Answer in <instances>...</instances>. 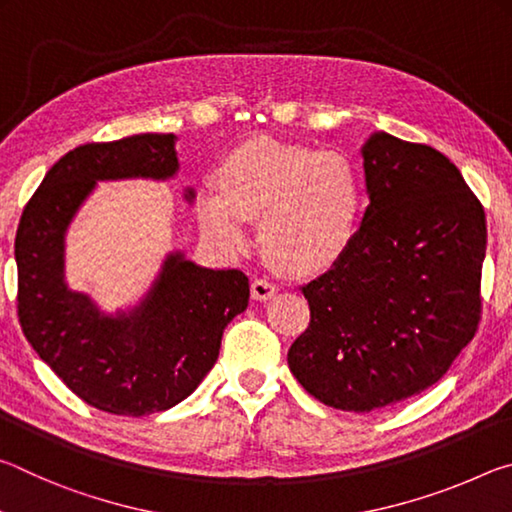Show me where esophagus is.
I'll return each mask as SVG.
<instances>
[{"mask_svg": "<svg viewBox=\"0 0 512 512\" xmlns=\"http://www.w3.org/2000/svg\"><path fill=\"white\" fill-rule=\"evenodd\" d=\"M275 293H277L275 284L266 282V280H253V284H250V296H253V300H257V302L271 300Z\"/></svg>", "mask_w": 512, "mask_h": 512, "instance_id": "esophagus-1", "label": "esophagus"}]
</instances>
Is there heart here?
Segmentation results:
<instances>
[{"mask_svg": "<svg viewBox=\"0 0 512 512\" xmlns=\"http://www.w3.org/2000/svg\"><path fill=\"white\" fill-rule=\"evenodd\" d=\"M196 214L212 244L239 253L248 221L259 219V248L275 271L325 273L348 253L361 216V183L341 153L253 140L237 146L205 185Z\"/></svg>", "mask_w": 512, "mask_h": 512, "instance_id": "1", "label": "heart"}]
</instances>
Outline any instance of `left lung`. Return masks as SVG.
<instances>
[{"label":"left lung","mask_w":512,"mask_h":512,"mask_svg":"<svg viewBox=\"0 0 512 512\" xmlns=\"http://www.w3.org/2000/svg\"><path fill=\"white\" fill-rule=\"evenodd\" d=\"M370 205L352 246L302 287L309 327L289 368L318 402L386 409L436 384L481 320L485 212L461 171L427 144H363Z\"/></svg>","instance_id":"left-lung-1"}]
</instances>
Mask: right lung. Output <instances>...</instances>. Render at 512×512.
<instances>
[{
    "mask_svg": "<svg viewBox=\"0 0 512 512\" xmlns=\"http://www.w3.org/2000/svg\"><path fill=\"white\" fill-rule=\"evenodd\" d=\"M176 135L142 133L83 144L47 171L15 235L17 316L38 357L99 411H167L196 391L219 359L223 329L248 307V277L164 259L135 309L108 316L65 282V232L99 180L176 176ZM187 201L194 189H187Z\"/></svg>",
    "mask_w": 512,
    "mask_h": 512,
    "instance_id": "right-lung-1",
    "label": "right lung"
}]
</instances>
